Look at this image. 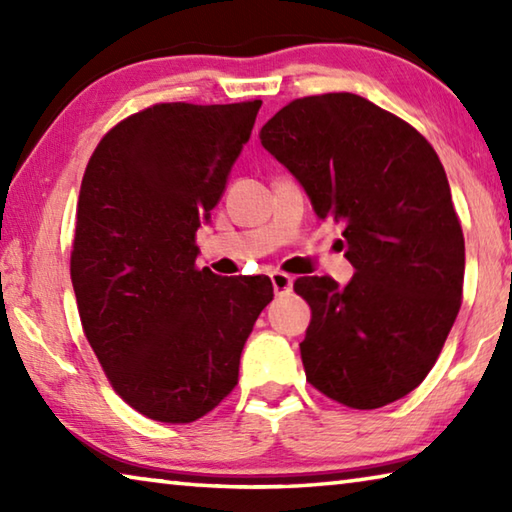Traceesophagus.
Masks as SVG:
<instances>
[{
  "mask_svg": "<svg viewBox=\"0 0 512 512\" xmlns=\"http://www.w3.org/2000/svg\"><path fill=\"white\" fill-rule=\"evenodd\" d=\"M271 282H273V291L277 293V296H284V293H289L293 289V277L282 273V271H273Z\"/></svg>",
  "mask_w": 512,
  "mask_h": 512,
  "instance_id": "obj_1",
  "label": "esophagus"
}]
</instances>
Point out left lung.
Wrapping results in <instances>:
<instances>
[{
    "instance_id": "1",
    "label": "left lung",
    "mask_w": 512,
    "mask_h": 512,
    "mask_svg": "<svg viewBox=\"0 0 512 512\" xmlns=\"http://www.w3.org/2000/svg\"><path fill=\"white\" fill-rule=\"evenodd\" d=\"M262 144L307 189L318 219L345 223L348 287L298 277L311 307L300 357L316 391L379 409L422 384L461 309L465 239L443 162L393 112L350 92L275 112Z\"/></svg>"
}]
</instances>
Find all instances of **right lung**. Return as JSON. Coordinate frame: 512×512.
<instances>
[{
	"label": "right lung",
	"instance_id": "1",
	"mask_svg": "<svg viewBox=\"0 0 512 512\" xmlns=\"http://www.w3.org/2000/svg\"><path fill=\"white\" fill-rule=\"evenodd\" d=\"M259 108L155 103L112 126L85 167L69 259L81 325L115 393L151 420L187 424L216 409L273 300L264 275L196 266V230Z\"/></svg>",
	"mask_w": 512,
	"mask_h": 512
}]
</instances>
